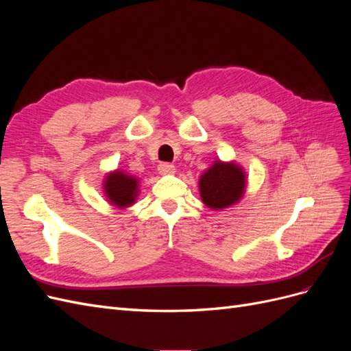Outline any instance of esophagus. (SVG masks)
I'll return each instance as SVG.
<instances>
[{"mask_svg": "<svg viewBox=\"0 0 351 351\" xmlns=\"http://www.w3.org/2000/svg\"><path fill=\"white\" fill-rule=\"evenodd\" d=\"M158 171H159V174H162V176H173V174H176L177 168L173 164L161 162L158 165Z\"/></svg>", "mask_w": 351, "mask_h": 351, "instance_id": "34e87169", "label": "esophagus"}]
</instances>
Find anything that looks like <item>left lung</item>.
I'll list each match as a JSON object with an SVG mask.
<instances>
[{"instance_id": "left-lung-1", "label": "left lung", "mask_w": 351, "mask_h": 351, "mask_svg": "<svg viewBox=\"0 0 351 351\" xmlns=\"http://www.w3.org/2000/svg\"><path fill=\"white\" fill-rule=\"evenodd\" d=\"M247 176L236 161L217 159L199 178L200 199L212 210L237 205L246 193Z\"/></svg>"}]
</instances>
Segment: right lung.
I'll return each mask as SVG.
<instances>
[{"label": "right lung", "instance_id": "1", "mask_svg": "<svg viewBox=\"0 0 351 351\" xmlns=\"http://www.w3.org/2000/svg\"><path fill=\"white\" fill-rule=\"evenodd\" d=\"M139 183L141 180L136 176H130L117 168L105 174L102 180V193L110 202V205L125 209L136 204V199L141 193Z\"/></svg>", "mask_w": 351, "mask_h": 351}]
</instances>
